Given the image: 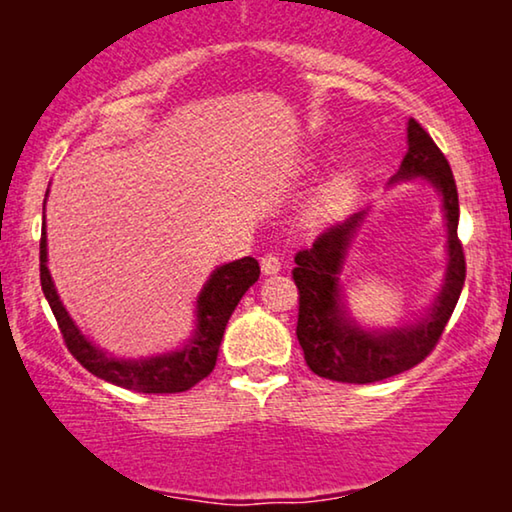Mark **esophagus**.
Segmentation results:
<instances>
[{
	"instance_id": "esophagus-1",
	"label": "esophagus",
	"mask_w": 512,
	"mask_h": 512,
	"mask_svg": "<svg viewBox=\"0 0 512 512\" xmlns=\"http://www.w3.org/2000/svg\"><path fill=\"white\" fill-rule=\"evenodd\" d=\"M282 265H284V261H282V258H279L277 254H265V256L261 258V270H263V275H277V272L282 270Z\"/></svg>"
}]
</instances>
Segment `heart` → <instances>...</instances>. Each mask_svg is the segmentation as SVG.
<instances>
[{
	"mask_svg": "<svg viewBox=\"0 0 512 512\" xmlns=\"http://www.w3.org/2000/svg\"><path fill=\"white\" fill-rule=\"evenodd\" d=\"M356 193V170L352 167H342L331 174L324 184L319 186L317 195L312 200V216L317 219H333L340 212H345Z\"/></svg>",
	"mask_w": 512,
	"mask_h": 512,
	"instance_id": "b5f03b06",
	"label": "heart"
}]
</instances>
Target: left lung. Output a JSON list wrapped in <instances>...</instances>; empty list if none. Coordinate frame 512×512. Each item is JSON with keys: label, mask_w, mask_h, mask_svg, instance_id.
<instances>
[{"label": "left lung", "mask_w": 512, "mask_h": 512, "mask_svg": "<svg viewBox=\"0 0 512 512\" xmlns=\"http://www.w3.org/2000/svg\"><path fill=\"white\" fill-rule=\"evenodd\" d=\"M426 179L443 195L447 221V270L440 296L415 324L391 331H366L342 303L340 272L347 249L366 212L326 228L310 249L296 254L293 282L298 286L296 335L312 373L333 382L370 384L415 368L438 345L464 289L466 258L457 237L459 195L450 163L415 118L408 121V153L391 181Z\"/></svg>", "instance_id": "1"}]
</instances>
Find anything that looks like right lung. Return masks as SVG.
<instances>
[{
  "instance_id": "add662e5",
  "label": "right lung",
  "mask_w": 512,
  "mask_h": 512,
  "mask_svg": "<svg viewBox=\"0 0 512 512\" xmlns=\"http://www.w3.org/2000/svg\"><path fill=\"white\" fill-rule=\"evenodd\" d=\"M46 254L44 221L39 242L41 291H44L48 305H51L55 319H58V328L67 349L88 373H93L104 382L116 384V387L139 391V394H179V391L191 389L200 380H205L216 366V356H219L230 314H233L244 293L249 291V286H254L258 282V275H261L258 261L251 256L221 265L202 286L198 296V312H195V317H198L195 319V333L184 347L170 354L149 356V359H114V356L102 352L100 347H95L76 328L65 305H62L58 291H55L51 272L46 268Z\"/></svg>"
}]
</instances>
